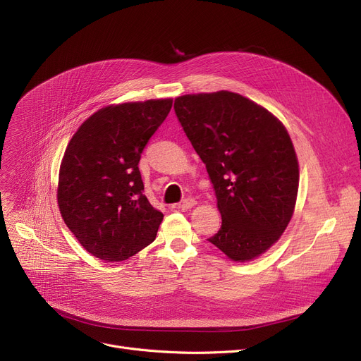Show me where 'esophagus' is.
I'll return each mask as SVG.
<instances>
[{"label":"esophagus","mask_w":361,"mask_h":361,"mask_svg":"<svg viewBox=\"0 0 361 361\" xmlns=\"http://www.w3.org/2000/svg\"><path fill=\"white\" fill-rule=\"evenodd\" d=\"M197 204V202L195 200V199H192V197H188V199H184L177 207H181L183 211H188V209H192V207H195Z\"/></svg>","instance_id":"obj_1"}]
</instances>
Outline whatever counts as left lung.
Here are the masks:
<instances>
[{"mask_svg": "<svg viewBox=\"0 0 361 361\" xmlns=\"http://www.w3.org/2000/svg\"><path fill=\"white\" fill-rule=\"evenodd\" d=\"M174 109L215 188L222 225L209 241L234 262L262 256L295 209L300 169L286 126L228 90L183 94Z\"/></svg>", "mask_w": 361, "mask_h": 361, "instance_id": "left-lung-1", "label": "left lung"}]
</instances>
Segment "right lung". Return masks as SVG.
Masks as SVG:
<instances>
[{
	"label": "right lung",
	"instance_id": "add662e5",
	"mask_svg": "<svg viewBox=\"0 0 361 361\" xmlns=\"http://www.w3.org/2000/svg\"><path fill=\"white\" fill-rule=\"evenodd\" d=\"M173 99L106 105L82 123L60 165L56 200L92 256L121 262L155 240L164 215L143 195L140 155Z\"/></svg>",
	"mask_w": 361,
	"mask_h": 361
}]
</instances>
